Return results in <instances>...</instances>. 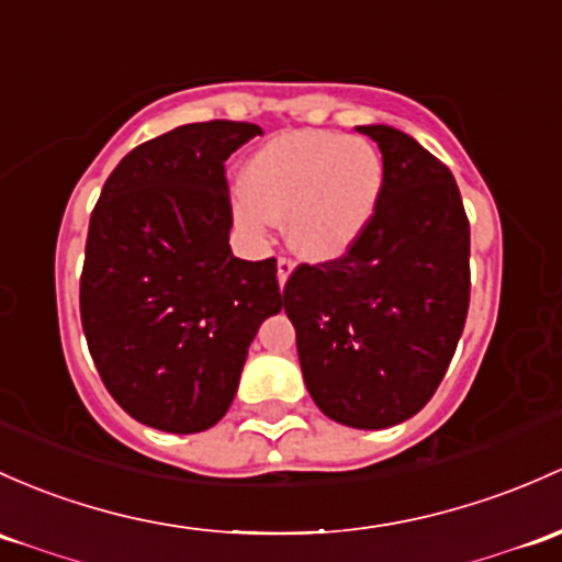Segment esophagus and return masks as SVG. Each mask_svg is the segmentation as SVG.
Here are the masks:
<instances>
[{"label": "esophagus", "mask_w": 562, "mask_h": 562, "mask_svg": "<svg viewBox=\"0 0 562 562\" xmlns=\"http://www.w3.org/2000/svg\"><path fill=\"white\" fill-rule=\"evenodd\" d=\"M291 274H293V263L288 261V258H280V261H277V282H280V291L285 288L288 277Z\"/></svg>", "instance_id": "1"}]
</instances>
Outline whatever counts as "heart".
<instances>
[{"label": "heart", "mask_w": 562, "mask_h": 562, "mask_svg": "<svg viewBox=\"0 0 562 562\" xmlns=\"http://www.w3.org/2000/svg\"><path fill=\"white\" fill-rule=\"evenodd\" d=\"M385 186L374 142L336 132H288L252 153L234 199V221L247 236H266L288 217V245L306 261L345 256L366 232Z\"/></svg>", "instance_id": "1"}]
</instances>
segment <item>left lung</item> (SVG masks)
Listing matches in <instances>:
<instances>
[{
	"label": "left lung",
	"mask_w": 562,
	"mask_h": 562,
	"mask_svg": "<svg viewBox=\"0 0 562 562\" xmlns=\"http://www.w3.org/2000/svg\"><path fill=\"white\" fill-rule=\"evenodd\" d=\"M376 142L385 186L339 261L299 266L282 291L301 374L317 409L350 428L415 417L439 387L469 312V217L450 169L409 134Z\"/></svg>",
	"instance_id": "1"
}]
</instances>
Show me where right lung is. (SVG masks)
I'll use <instances>...</instances> for the list:
<instances>
[{
	"instance_id": "add662e5",
	"label": "right lung",
	"mask_w": 562,
	"mask_h": 562,
	"mask_svg": "<svg viewBox=\"0 0 562 562\" xmlns=\"http://www.w3.org/2000/svg\"><path fill=\"white\" fill-rule=\"evenodd\" d=\"M245 121L186 123L134 147L93 206L80 317L126 415L167 434L223 420L247 350L282 310L277 261L232 252L226 169L258 137Z\"/></svg>"
}]
</instances>
